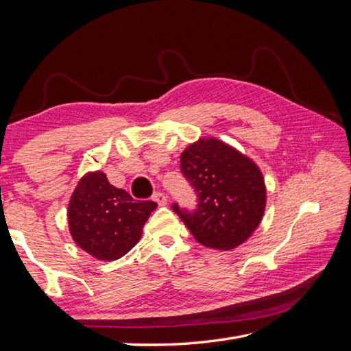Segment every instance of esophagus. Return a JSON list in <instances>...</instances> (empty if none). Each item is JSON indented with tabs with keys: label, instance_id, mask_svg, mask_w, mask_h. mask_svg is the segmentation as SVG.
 <instances>
[{
	"label": "esophagus",
	"instance_id": "34e87169",
	"mask_svg": "<svg viewBox=\"0 0 351 351\" xmlns=\"http://www.w3.org/2000/svg\"><path fill=\"white\" fill-rule=\"evenodd\" d=\"M152 199L156 202L158 205H167V196H165V193H162V192H156V193H154Z\"/></svg>",
	"mask_w": 351,
	"mask_h": 351
}]
</instances>
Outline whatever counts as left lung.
Segmentation results:
<instances>
[{
  "label": "left lung",
  "mask_w": 351,
  "mask_h": 351,
  "mask_svg": "<svg viewBox=\"0 0 351 351\" xmlns=\"http://www.w3.org/2000/svg\"><path fill=\"white\" fill-rule=\"evenodd\" d=\"M180 169L196 195V208L177 202L171 208L199 243L230 250L256 230L267 190L247 156L217 139H200L180 156Z\"/></svg>",
  "instance_id": "left-lung-1"
}]
</instances>
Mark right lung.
<instances>
[{
  "label": "right lung",
  "mask_w": 351,
  "mask_h": 351,
  "mask_svg": "<svg viewBox=\"0 0 351 351\" xmlns=\"http://www.w3.org/2000/svg\"><path fill=\"white\" fill-rule=\"evenodd\" d=\"M155 208V202L134 200L125 190L110 184L104 173H89L70 199L71 237L93 258L120 259L141 240L145 222Z\"/></svg>",
  "instance_id": "1"
}]
</instances>
